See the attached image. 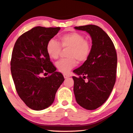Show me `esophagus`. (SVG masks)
<instances>
[{
	"label": "esophagus",
	"mask_w": 133,
	"mask_h": 133,
	"mask_svg": "<svg viewBox=\"0 0 133 133\" xmlns=\"http://www.w3.org/2000/svg\"><path fill=\"white\" fill-rule=\"evenodd\" d=\"M63 76H64V78H67L70 77V76H69V75H66V74H64V75H63Z\"/></svg>",
	"instance_id": "34e87169"
}]
</instances>
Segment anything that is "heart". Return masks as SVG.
Segmentation results:
<instances>
[{
	"mask_svg": "<svg viewBox=\"0 0 133 133\" xmlns=\"http://www.w3.org/2000/svg\"><path fill=\"white\" fill-rule=\"evenodd\" d=\"M78 32H70L58 37V42L55 40H49L46 45V51L53 59L59 57L62 48L69 49L67 51L68 57L62 58L56 63V67L60 71L67 73L75 67L77 61L80 63L86 62L91 53V46L89 40Z\"/></svg>",
	"mask_w": 133,
	"mask_h": 133,
	"instance_id": "heart-1",
	"label": "heart"
}]
</instances>
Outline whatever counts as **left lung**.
Instances as JSON below:
<instances>
[{
    "instance_id": "1",
    "label": "left lung",
    "mask_w": 133,
    "mask_h": 133,
    "mask_svg": "<svg viewBox=\"0 0 133 133\" xmlns=\"http://www.w3.org/2000/svg\"><path fill=\"white\" fill-rule=\"evenodd\" d=\"M88 32L92 39L90 55L86 62L74 73V93L80 106L95 110L106 102L116 80L117 56L114 45L102 28L89 24L75 27ZM88 80L85 82L84 79Z\"/></svg>"
}]
</instances>
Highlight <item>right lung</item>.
I'll use <instances>...</instances> for the list:
<instances>
[{
    "label": "right lung",
    "mask_w": 133,
    "mask_h": 133,
    "mask_svg": "<svg viewBox=\"0 0 133 133\" xmlns=\"http://www.w3.org/2000/svg\"><path fill=\"white\" fill-rule=\"evenodd\" d=\"M57 28L36 26L22 34L16 42L10 69L18 95L34 110L46 109L55 100L64 78L50 61L46 45L60 30ZM47 74L46 78L41 77Z\"/></svg>",
    "instance_id": "1"
}]
</instances>
